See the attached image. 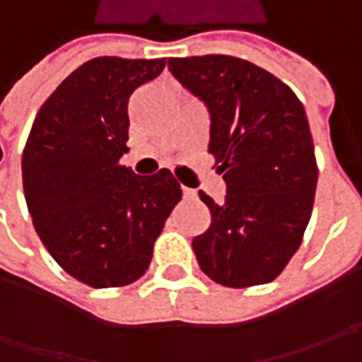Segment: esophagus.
I'll return each mask as SVG.
<instances>
[{"mask_svg": "<svg viewBox=\"0 0 362 362\" xmlns=\"http://www.w3.org/2000/svg\"><path fill=\"white\" fill-rule=\"evenodd\" d=\"M183 197H195V191L193 189H187V187H183Z\"/></svg>", "mask_w": 362, "mask_h": 362, "instance_id": "obj_1", "label": "esophagus"}]
</instances>
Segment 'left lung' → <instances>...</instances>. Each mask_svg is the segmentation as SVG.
I'll return each instance as SVG.
<instances>
[{
    "label": "left lung",
    "mask_w": 362,
    "mask_h": 362,
    "mask_svg": "<svg viewBox=\"0 0 362 362\" xmlns=\"http://www.w3.org/2000/svg\"><path fill=\"white\" fill-rule=\"evenodd\" d=\"M169 70L209 110V153L226 199L199 193L211 226L193 252L214 282L268 284L280 276L310 221L318 167L298 96L256 64L223 56L169 58Z\"/></svg>",
    "instance_id": "8db88e82"
}]
</instances>
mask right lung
<instances>
[{
	"mask_svg": "<svg viewBox=\"0 0 362 362\" xmlns=\"http://www.w3.org/2000/svg\"><path fill=\"white\" fill-rule=\"evenodd\" d=\"M163 68L165 58L84 62L42 105L23 148L35 233L64 272L92 288L139 280L181 199L169 169L139 177L119 163L129 151V98Z\"/></svg>",
	"mask_w": 362,
	"mask_h": 362,
	"instance_id": "add662e5",
	"label": "right lung"
}]
</instances>
